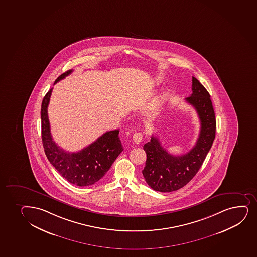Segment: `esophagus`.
<instances>
[{
  "mask_svg": "<svg viewBox=\"0 0 257 257\" xmlns=\"http://www.w3.org/2000/svg\"><path fill=\"white\" fill-rule=\"evenodd\" d=\"M133 142L135 143V144H139L140 142L143 140V133H134V135H133Z\"/></svg>",
  "mask_w": 257,
  "mask_h": 257,
  "instance_id": "34e87169",
  "label": "esophagus"
}]
</instances>
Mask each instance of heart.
Listing matches in <instances>:
<instances>
[{
  "label": "heart",
  "instance_id": "1",
  "mask_svg": "<svg viewBox=\"0 0 257 257\" xmlns=\"http://www.w3.org/2000/svg\"><path fill=\"white\" fill-rule=\"evenodd\" d=\"M159 80H161V79L159 78ZM159 105H160V101L159 100H156V101H152L150 104H148L147 106L145 107V110H144V114L146 117H150V118L155 115V113L158 110Z\"/></svg>",
  "mask_w": 257,
  "mask_h": 257
}]
</instances>
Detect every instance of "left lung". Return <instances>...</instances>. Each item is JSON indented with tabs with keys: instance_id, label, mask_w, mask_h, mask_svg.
<instances>
[{
	"instance_id": "obj_1",
	"label": "left lung",
	"mask_w": 257,
	"mask_h": 257,
	"mask_svg": "<svg viewBox=\"0 0 257 257\" xmlns=\"http://www.w3.org/2000/svg\"><path fill=\"white\" fill-rule=\"evenodd\" d=\"M197 112L201 122L196 145L182 156H173L152 136L144 145L147 160L143 175L149 186L160 192H171L184 187L202 167L215 139L216 119L210 95L199 81L192 77V94L185 98Z\"/></svg>"
}]
</instances>
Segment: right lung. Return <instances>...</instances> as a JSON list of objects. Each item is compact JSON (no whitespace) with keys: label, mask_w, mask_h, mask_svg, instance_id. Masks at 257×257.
Wrapping results in <instances>:
<instances>
[{"label":"right lung","mask_w":257,"mask_h":257,"mask_svg":"<svg viewBox=\"0 0 257 257\" xmlns=\"http://www.w3.org/2000/svg\"><path fill=\"white\" fill-rule=\"evenodd\" d=\"M72 72V70H69L59 76L55 84ZM52 90L51 88L45 95L41 107L42 140L47 158L61 176L72 185L81 187L94 185L109 170L116 158L123 151L118 138L119 130L104 133L96 141L76 153L64 150L53 141L50 133L48 106Z\"/></svg>","instance_id":"add662e5"}]
</instances>
